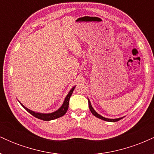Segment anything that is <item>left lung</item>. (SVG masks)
I'll return each instance as SVG.
<instances>
[{"label": "left lung", "instance_id": "1", "mask_svg": "<svg viewBox=\"0 0 154 154\" xmlns=\"http://www.w3.org/2000/svg\"><path fill=\"white\" fill-rule=\"evenodd\" d=\"M88 105H89V109H90V110H91L92 114H93V115H94L95 116H96V117L99 118V119H103V120H104V121L111 122H114L119 121V120L122 119V118H123V117H121V118H118V119H108V118H105V117H103V116H100V114H98V113H97L96 111H95L94 110V109H93V108L92 107V105H91V101H90L89 100H88Z\"/></svg>", "mask_w": 154, "mask_h": 154}]
</instances>
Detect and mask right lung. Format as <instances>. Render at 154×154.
<instances>
[{"label":"right lung","instance_id":"1","mask_svg":"<svg viewBox=\"0 0 154 154\" xmlns=\"http://www.w3.org/2000/svg\"><path fill=\"white\" fill-rule=\"evenodd\" d=\"M75 87H73L71 89V91H69V93H68V95H66V98H65L64 101H63V105L61 106V108L59 109H58L57 111H56L55 112L51 113V114H41V113H38V112H35V111H32L29 109H28L27 108H26L24 106H22L24 109H26L29 114H31L32 115L34 116L35 117L38 118V119L44 120V121H50V120H53L55 119H57V118L61 117V116L64 115L66 113L67 110H68V108H69V99H70V97L73 93L74 90H75Z\"/></svg>","mask_w":154,"mask_h":154}]
</instances>
